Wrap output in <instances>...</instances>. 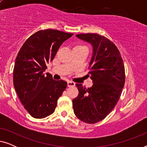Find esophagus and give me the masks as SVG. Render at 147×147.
Returning <instances> with one entry per match:
<instances>
[{
	"mask_svg": "<svg viewBox=\"0 0 147 147\" xmlns=\"http://www.w3.org/2000/svg\"><path fill=\"white\" fill-rule=\"evenodd\" d=\"M76 86V84L73 82H67V86L68 87H74Z\"/></svg>",
	"mask_w": 147,
	"mask_h": 147,
	"instance_id": "obj_1",
	"label": "esophagus"
}]
</instances>
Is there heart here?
Wrapping results in <instances>:
<instances>
[{"mask_svg": "<svg viewBox=\"0 0 147 147\" xmlns=\"http://www.w3.org/2000/svg\"><path fill=\"white\" fill-rule=\"evenodd\" d=\"M85 47V46L84 45H76L74 48H76V47Z\"/></svg>", "mask_w": 147, "mask_h": 147, "instance_id": "1", "label": "heart"}]
</instances>
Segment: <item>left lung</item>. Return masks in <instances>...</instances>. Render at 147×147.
<instances>
[{
  "label": "left lung",
  "instance_id": "left-lung-1",
  "mask_svg": "<svg viewBox=\"0 0 147 147\" xmlns=\"http://www.w3.org/2000/svg\"><path fill=\"white\" fill-rule=\"evenodd\" d=\"M91 43L93 55L88 77L93 86L88 89L76 84L79 94L73 100L75 115L88 124L101 121L117 104L125 84V69L119 50L113 42L98 33L76 35Z\"/></svg>",
  "mask_w": 147,
  "mask_h": 147
}]
</instances>
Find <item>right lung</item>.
I'll return each instance as SVG.
<instances>
[{
    "label": "right lung",
    "mask_w": 147,
    "mask_h": 147,
    "mask_svg": "<svg viewBox=\"0 0 147 147\" xmlns=\"http://www.w3.org/2000/svg\"><path fill=\"white\" fill-rule=\"evenodd\" d=\"M73 33L54 29L40 30L26 40L15 59L13 84L24 108L35 118L53 114L57 100L67 88L64 80L45 75L46 64L54 59L59 48Z\"/></svg>",
    "instance_id": "add662e5"
}]
</instances>
